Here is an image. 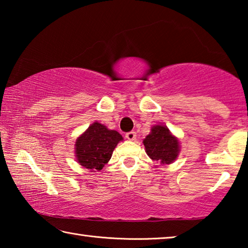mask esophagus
<instances>
[{"label": "esophagus", "instance_id": "esophagus-1", "mask_svg": "<svg viewBox=\"0 0 248 248\" xmlns=\"http://www.w3.org/2000/svg\"><path fill=\"white\" fill-rule=\"evenodd\" d=\"M125 138H127L129 141H134L137 139V133L134 131L127 132V133H125Z\"/></svg>", "mask_w": 248, "mask_h": 248}]
</instances>
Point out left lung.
<instances>
[{
    "mask_svg": "<svg viewBox=\"0 0 248 248\" xmlns=\"http://www.w3.org/2000/svg\"><path fill=\"white\" fill-rule=\"evenodd\" d=\"M145 152L153 161L170 164L178 156L179 141L165 125L156 124L143 140Z\"/></svg>",
    "mask_w": 248,
    "mask_h": 248,
    "instance_id": "left-lung-1",
    "label": "left lung"
}]
</instances>
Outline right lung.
I'll return each mask as SVG.
<instances>
[{"label": "right lung", "instance_id": "obj_1", "mask_svg": "<svg viewBox=\"0 0 248 248\" xmlns=\"http://www.w3.org/2000/svg\"><path fill=\"white\" fill-rule=\"evenodd\" d=\"M124 138L115 130L96 121L75 142V157L79 165L92 171L100 170L110 159L112 152Z\"/></svg>", "mask_w": 248, "mask_h": 248}]
</instances>
